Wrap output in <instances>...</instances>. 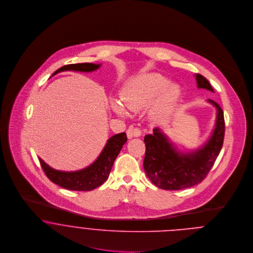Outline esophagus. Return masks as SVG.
Segmentation results:
<instances>
[{
    "label": "esophagus",
    "instance_id": "esophagus-1",
    "mask_svg": "<svg viewBox=\"0 0 253 253\" xmlns=\"http://www.w3.org/2000/svg\"><path fill=\"white\" fill-rule=\"evenodd\" d=\"M127 137L132 138V137H139L141 135V130L138 127H129L126 131Z\"/></svg>",
    "mask_w": 253,
    "mask_h": 253
}]
</instances>
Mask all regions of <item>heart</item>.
Instances as JSON below:
<instances>
[{"label":"heart","instance_id":"b5f03b06","mask_svg":"<svg viewBox=\"0 0 253 253\" xmlns=\"http://www.w3.org/2000/svg\"><path fill=\"white\" fill-rule=\"evenodd\" d=\"M122 102L114 100L112 108L120 116L128 111L150 105V114L157 120H167L174 111L181 97L180 86L159 73H144L132 79L122 93Z\"/></svg>","mask_w":253,"mask_h":253}]
</instances>
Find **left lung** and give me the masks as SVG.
<instances>
[{"label": "left lung", "instance_id": "8db88e82", "mask_svg": "<svg viewBox=\"0 0 253 253\" xmlns=\"http://www.w3.org/2000/svg\"><path fill=\"white\" fill-rule=\"evenodd\" d=\"M197 86L214 92L210 82L195 74ZM208 102L216 109V120L211 136L199 148L181 151L161 128L155 127L152 134L145 135V172L157 187L165 190H182L193 187L206 178L214 165L223 146L225 122L223 110L215 101Z\"/></svg>", "mask_w": 253, "mask_h": 253}]
</instances>
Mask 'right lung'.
<instances>
[{"mask_svg":"<svg viewBox=\"0 0 253 253\" xmlns=\"http://www.w3.org/2000/svg\"><path fill=\"white\" fill-rule=\"evenodd\" d=\"M100 66L101 64L94 63L69 64L56 70L52 76L64 71L93 72ZM126 141L127 137L126 132L113 135L107 140L103 150L91 165L75 171L54 169L45 164L40 157L39 161L45 175L54 184L73 191H91L102 185L108 179L113 164Z\"/></svg>","mask_w":253,"mask_h":253,"instance_id":"obj_1","label":"right lung"}]
</instances>
